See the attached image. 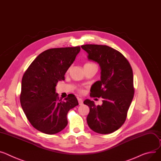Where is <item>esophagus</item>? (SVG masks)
<instances>
[{
  "label": "esophagus",
  "instance_id": "1",
  "mask_svg": "<svg viewBox=\"0 0 161 161\" xmlns=\"http://www.w3.org/2000/svg\"><path fill=\"white\" fill-rule=\"evenodd\" d=\"M78 103H79V105H82L83 104V100L80 98H78Z\"/></svg>",
  "mask_w": 161,
  "mask_h": 161
}]
</instances>
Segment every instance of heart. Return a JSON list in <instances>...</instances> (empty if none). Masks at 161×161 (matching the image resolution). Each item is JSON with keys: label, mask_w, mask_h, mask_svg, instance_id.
<instances>
[{"label": "heart", "mask_w": 161, "mask_h": 161, "mask_svg": "<svg viewBox=\"0 0 161 161\" xmlns=\"http://www.w3.org/2000/svg\"><path fill=\"white\" fill-rule=\"evenodd\" d=\"M91 64H94V63H85V65H91ZM85 65H84V66H85ZM78 91L80 93H83V89H81V88L78 89Z\"/></svg>", "instance_id": "obj_1"}]
</instances>
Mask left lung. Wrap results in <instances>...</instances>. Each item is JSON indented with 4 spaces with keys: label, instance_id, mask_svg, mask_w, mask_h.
Returning <instances> with one entry per match:
<instances>
[{
    "label": "left lung",
    "instance_id": "left-lung-1",
    "mask_svg": "<svg viewBox=\"0 0 161 161\" xmlns=\"http://www.w3.org/2000/svg\"><path fill=\"white\" fill-rule=\"evenodd\" d=\"M88 58L96 61L101 68V80L91 88V97H102V105L85 100L89 107L87 121L91 129L100 134L111 133L124 124L134 96L133 74L128 60L122 53L110 47L85 45Z\"/></svg>",
    "mask_w": 161,
    "mask_h": 161
}]
</instances>
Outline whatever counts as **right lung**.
Instances as JSON below:
<instances>
[{
  "label": "right lung",
  "instance_id": "add662e5",
  "mask_svg": "<svg viewBox=\"0 0 161 161\" xmlns=\"http://www.w3.org/2000/svg\"><path fill=\"white\" fill-rule=\"evenodd\" d=\"M80 47L55 48L41 53L25 71L22 82L20 102L31 125L48 135L56 134L67 124V113L78 105L74 94L62 100L56 93L59 81L72 65Z\"/></svg>",
  "mask_w": 161,
  "mask_h": 161
}]
</instances>
